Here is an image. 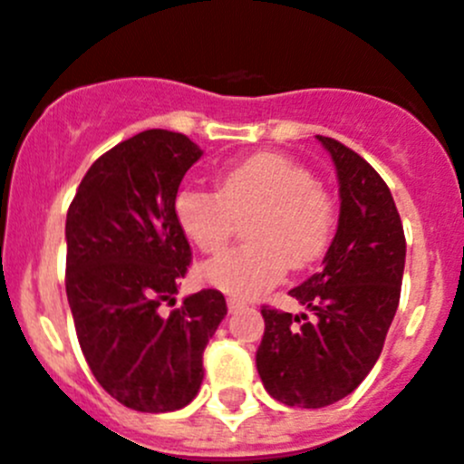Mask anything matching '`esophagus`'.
<instances>
[{
  "mask_svg": "<svg viewBox=\"0 0 464 464\" xmlns=\"http://www.w3.org/2000/svg\"><path fill=\"white\" fill-rule=\"evenodd\" d=\"M246 306L244 299H237V297H227V309L229 314H237V311H241Z\"/></svg>",
  "mask_w": 464,
  "mask_h": 464,
  "instance_id": "esophagus-1",
  "label": "esophagus"
}]
</instances>
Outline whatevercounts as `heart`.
<instances>
[{"mask_svg": "<svg viewBox=\"0 0 464 464\" xmlns=\"http://www.w3.org/2000/svg\"><path fill=\"white\" fill-rule=\"evenodd\" d=\"M174 218L202 253H218L237 220L251 244L213 257L199 269L207 285L251 299L281 281L288 265L304 269L330 246L337 208L302 162L281 153H253L218 174V190L183 183Z\"/></svg>", "mask_w": 464, "mask_h": 464, "instance_id": "b5f03b06", "label": "heart"}]
</instances>
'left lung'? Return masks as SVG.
<instances>
[{
	"instance_id": "8db88e82",
	"label": "left lung",
	"mask_w": 464,
	"mask_h": 464,
	"mask_svg": "<svg viewBox=\"0 0 464 464\" xmlns=\"http://www.w3.org/2000/svg\"><path fill=\"white\" fill-rule=\"evenodd\" d=\"M318 141L339 179L337 235L323 269L290 290L314 311L262 306L256 364L265 391L288 407L321 409L343 400L370 374L400 304L407 241L395 199L367 160L337 139Z\"/></svg>"
}]
</instances>
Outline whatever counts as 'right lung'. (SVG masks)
Wrapping results in <instances>:
<instances>
[{"label":"right lung","instance_id":"1","mask_svg":"<svg viewBox=\"0 0 464 464\" xmlns=\"http://www.w3.org/2000/svg\"><path fill=\"white\" fill-rule=\"evenodd\" d=\"M202 150L186 134L146 130L94 160L67 211V299L90 372L143 413L183 409L202 385V355L227 314L220 290L174 304L192 251L174 195Z\"/></svg>","mask_w":464,"mask_h":464}]
</instances>
